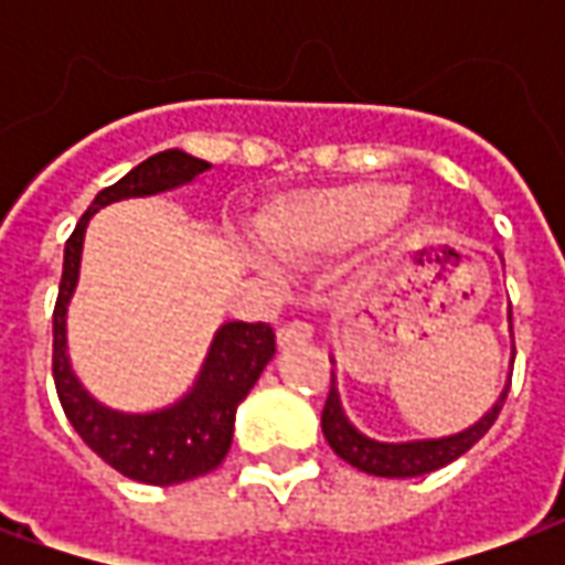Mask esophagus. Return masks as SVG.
Returning a JSON list of instances; mask_svg holds the SVG:
<instances>
[{"mask_svg": "<svg viewBox=\"0 0 565 565\" xmlns=\"http://www.w3.org/2000/svg\"><path fill=\"white\" fill-rule=\"evenodd\" d=\"M311 339V323L306 320H290V323H284L281 330H278V344L287 348V344H302Z\"/></svg>", "mask_w": 565, "mask_h": 565, "instance_id": "34e87169", "label": "esophagus"}]
</instances>
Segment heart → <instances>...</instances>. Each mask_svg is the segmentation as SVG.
<instances>
[{
  "label": "heart",
  "instance_id": "heart-1",
  "mask_svg": "<svg viewBox=\"0 0 565 565\" xmlns=\"http://www.w3.org/2000/svg\"><path fill=\"white\" fill-rule=\"evenodd\" d=\"M408 199L387 181L311 190L275 205L259 223V238L275 257L302 259L366 242L381 226L405 221Z\"/></svg>",
  "mask_w": 565,
  "mask_h": 565
}]
</instances>
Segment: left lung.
Returning <instances> with one entry per match:
<instances>
[{
  "label": "left lung",
  "mask_w": 565,
  "mask_h": 565,
  "mask_svg": "<svg viewBox=\"0 0 565 565\" xmlns=\"http://www.w3.org/2000/svg\"><path fill=\"white\" fill-rule=\"evenodd\" d=\"M509 384H505L502 396L493 403V408L478 424L462 429V433L441 438H417V441H375V438L363 436L344 417L339 391H335V375H332L330 396H327V405H323L320 426H323V438L330 441V448L344 462H351L354 469H360V472L379 475V478H417V475L436 472L441 466H448V462H454L472 448L478 438H484V433L493 426L499 412H502V403L509 396Z\"/></svg>",
  "instance_id": "8db88e82"
}]
</instances>
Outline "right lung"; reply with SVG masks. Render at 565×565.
Masks as SVG:
<instances>
[{
	"instance_id": "1",
	"label": "right lung",
	"mask_w": 565,
	"mask_h": 565,
	"mask_svg": "<svg viewBox=\"0 0 565 565\" xmlns=\"http://www.w3.org/2000/svg\"><path fill=\"white\" fill-rule=\"evenodd\" d=\"M205 169H211L209 162L178 148L153 153L132 172L124 174L117 184L96 193L75 233L68 235L66 254H63V278H60V296L54 308L56 396L68 424L84 438V445L93 454H99L111 469L141 484H181L221 466L233 445L235 408L275 356V332L269 323H245V320L223 323L190 393L160 412L127 415L96 403L75 379L66 354V308L78 284L81 247L93 214L117 199L153 196L162 190L190 184Z\"/></svg>"
}]
</instances>
